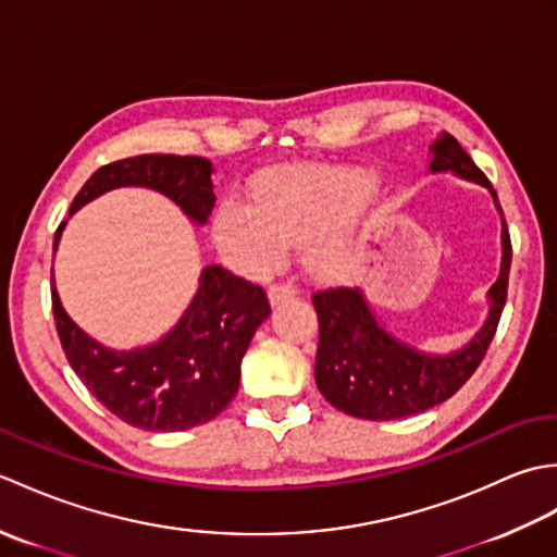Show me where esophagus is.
Masks as SVG:
<instances>
[{"label":"esophagus","mask_w":557,"mask_h":557,"mask_svg":"<svg viewBox=\"0 0 557 557\" xmlns=\"http://www.w3.org/2000/svg\"><path fill=\"white\" fill-rule=\"evenodd\" d=\"M292 297H297V287L289 285V282H277V285H272L268 289V299L272 306H277L282 301H287Z\"/></svg>","instance_id":"obj_1"}]
</instances>
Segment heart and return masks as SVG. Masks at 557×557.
<instances>
[{"mask_svg": "<svg viewBox=\"0 0 557 557\" xmlns=\"http://www.w3.org/2000/svg\"><path fill=\"white\" fill-rule=\"evenodd\" d=\"M375 176L342 168H285L260 174L251 198L222 200L215 239L248 272L275 268L287 244L306 242V265L335 275L347 258L345 224L373 194Z\"/></svg>", "mask_w": 557, "mask_h": 557, "instance_id": "obj_1", "label": "heart"}]
</instances>
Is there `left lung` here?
Returning a JSON list of instances; mask_svg holds the SVG:
<instances>
[{"label":"left lung","instance_id":"8db88e82","mask_svg":"<svg viewBox=\"0 0 557 557\" xmlns=\"http://www.w3.org/2000/svg\"><path fill=\"white\" fill-rule=\"evenodd\" d=\"M431 174L453 172L488 188L503 220L500 275L488 289V318L465 347L431 354L407 345L377 321L359 287H337L313 294L318 313L315 385L335 409L357 419L393 421L443 405L465 385L486 357L507 299L512 244L498 194L455 136L437 134L431 146Z\"/></svg>","mask_w":557,"mask_h":557}]
</instances>
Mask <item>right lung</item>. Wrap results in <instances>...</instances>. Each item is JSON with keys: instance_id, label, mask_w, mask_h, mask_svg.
Listing matches in <instances>:
<instances>
[{"instance_id": "obj_1", "label": "right lung", "mask_w": 557, "mask_h": 557, "mask_svg": "<svg viewBox=\"0 0 557 557\" xmlns=\"http://www.w3.org/2000/svg\"><path fill=\"white\" fill-rule=\"evenodd\" d=\"M212 162L196 156H136L104 164L83 184L69 218L98 196L144 186L168 196L194 224H206L215 191ZM66 222L54 234V251ZM59 342L86 387L128 425L156 433L186 431L215 419L239 389L242 359L270 315L265 292L220 265L203 268L196 297L168 335L136 349H112L83 333L64 311L52 275Z\"/></svg>"}]
</instances>
